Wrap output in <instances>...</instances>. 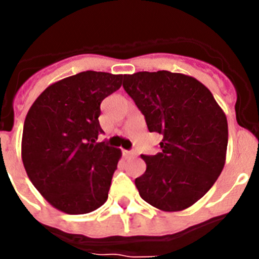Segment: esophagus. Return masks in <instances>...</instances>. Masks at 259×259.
I'll use <instances>...</instances> for the list:
<instances>
[{"instance_id":"obj_1","label":"esophagus","mask_w":259,"mask_h":259,"mask_svg":"<svg viewBox=\"0 0 259 259\" xmlns=\"http://www.w3.org/2000/svg\"><path fill=\"white\" fill-rule=\"evenodd\" d=\"M123 154L125 158H135L136 157V153L132 152V150H123Z\"/></svg>"}]
</instances>
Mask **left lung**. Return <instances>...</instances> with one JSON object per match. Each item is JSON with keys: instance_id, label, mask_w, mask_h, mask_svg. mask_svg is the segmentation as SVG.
<instances>
[{"instance_id": "1", "label": "left lung", "mask_w": 259, "mask_h": 259, "mask_svg": "<svg viewBox=\"0 0 259 259\" xmlns=\"http://www.w3.org/2000/svg\"><path fill=\"white\" fill-rule=\"evenodd\" d=\"M123 88L163 136L161 153L141 155L146 171L135 184L162 211H182L211 188L226 163L228 124L209 89L189 75L141 71L123 76Z\"/></svg>"}]
</instances>
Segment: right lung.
Here are the masks:
<instances>
[{"instance_id":"right-lung-1","label":"right lung","mask_w":259,"mask_h":259,"mask_svg":"<svg viewBox=\"0 0 259 259\" xmlns=\"http://www.w3.org/2000/svg\"><path fill=\"white\" fill-rule=\"evenodd\" d=\"M123 75L84 71L50 84L27 113L22 161L32 184L53 207L77 215L102 206L122 157L97 143L102 100Z\"/></svg>"}]
</instances>
